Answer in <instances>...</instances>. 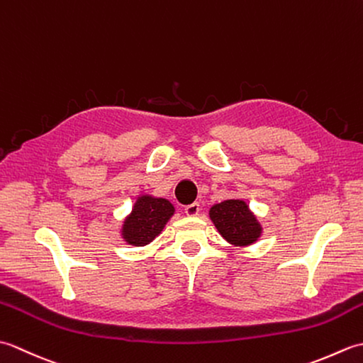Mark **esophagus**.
Instances as JSON below:
<instances>
[{
	"instance_id": "esophagus-1",
	"label": "esophagus",
	"mask_w": 363,
	"mask_h": 363,
	"mask_svg": "<svg viewBox=\"0 0 363 363\" xmlns=\"http://www.w3.org/2000/svg\"><path fill=\"white\" fill-rule=\"evenodd\" d=\"M184 211H186L189 217H196L199 211H201V206H199V203H191V204L186 206V209H184Z\"/></svg>"
}]
</instances>
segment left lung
I'll list each match as a JSON object with an SVG mask.
<instances>
[{"label":"left lung","mask_w":363,"mask_h":363,"mask_svg":"<svg viewBox=\"0 0 363 363\" xmlns=\"http://www.w3.org/2000/svg\"><path fill=\"white\" fill-rule=\"evenodd\" d=\"M209 217L220 235L237 248L256 243L262 235L260 221L243 199H225L213 204Z\"/></svg>","instance_id":"1"}]
</instances>
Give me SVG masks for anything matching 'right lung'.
I'll list each match as a JSON object with an SVG mask.
<instances>
[{"mask_svg": "<svg viewBox=\"0 0 363 363\" xmlns=\"http://www.w3.org/2000/svg\"><path fill=\"white\" fill-rule=\"evenodd\" d=\"M176 212L174 206L165 198L138 195L121 225V238L128 245L146 246L156 238Z\"/></svg>", "mask_w": 363, "mask_h": 363, "instance_id": "right-lung-1", "label": "right lung"}]
</instances>
